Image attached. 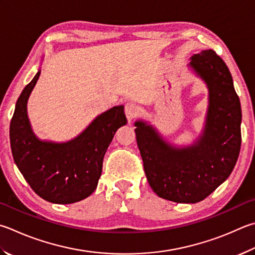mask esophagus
<instances>
[{"label":"esophagus","mask_w":255,"mask_h":255,"mask_svg":"<svg viewBox=\"0 0 255 255\" xmlns=\"http://www.w3.org/2000/svg\"><path fill=\"white\" fill-rule=\"evenodd\" d=\"M139 107L136 103H132V101H129L126 105H125V113H126V117L128 122H131L132 119L137 117V115L139 114Z\"/></svg>","instance_id":"1"}]
</instances>
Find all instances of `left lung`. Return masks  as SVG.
I'll return each mask as SVG.
<instances>
[{
    "label": "left lung",
    "mask_w": 255,
    "mask_h": 255,
    "mask_svg": "<svg viewBox=\"0 0 255 255\" xmlns=\"http://www.w3.org/2000/svg\"><path fill=\"white\" fill-rule=\"evenodd\" d=\"M189 66L206 82L210 105L203 135L191 147L175 148L151 126L136 122L143 170L157 195L176 203H197L232 173L241 149L242 112L233 79L214 50L194 54Z\"/></svg>",
    "instance_id": "left-lung-1"
}]
</instances>
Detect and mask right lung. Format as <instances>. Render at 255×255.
<instances>
[{"instance_id":"right-lung-1","label":"right lung","mask_w":255,"mask_h":255,"mask_svg":"<svg viewBox=\"0 0 255 255\" xmlns=\"http://www.w3.org/2000/svg\"><path fill=\"white\" fill-rule=\"evenodd\" d=\"M39 77L40 71L16 101L10 124L13 159L40 197L55 204H71L95 192L107 148L127 118L123 106H117L98 116L75 139L41 141L32 132L26 114L27 99Z\"/></svg>"}]
</instances>
